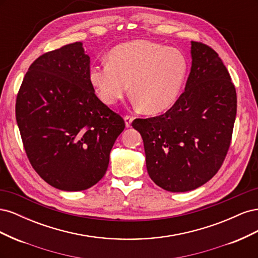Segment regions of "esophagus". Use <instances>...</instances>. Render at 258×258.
<instances>
[{
	"mask_svg": "<svg viewBox=\"0 0 258 258\" xmlns=\"http://www.w3.org/2000/svg\"><path fill=\"white\" fill-rule=\"evenodd\" d=\"M132 121H134V117L130 116V115H126V116H124V122H126V127H127V128L131 127Z\"/></svg>",
	"mask_w": 258,
	"mask_h": 258,
	"instance_id": "34e87169",
	"label": "esophagus"
}]
</instances>
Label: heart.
<instances>
[{
  "mask_svg": "<svg viewBox=\"0 0 258 258\" xmlns=\"http://www.w3.org/2000/svg\"><path fill=\"white\" fill-rule=\"evenodd\" d=\"M187 69V60L178 49L138 40L115 47L108 62L92 64L89 81L105 104L121 100L130 84L139 106L147 113H160L175 103Z\"/></svg>",
  "mask_w": 258,
  "mask_h": 258,
  "instance_id": "1",
  "label": "heart"
}]
</instances>
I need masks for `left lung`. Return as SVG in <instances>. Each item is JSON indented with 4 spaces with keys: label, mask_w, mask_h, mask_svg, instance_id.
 I'll list each match as a JSON object with an SVG mask.
<instances>
[{
    "label": "left lung",
    "mask_w": 258,
    "mask_h": 258,
    "mask_svg": "<svg viewBox=\"0 0 258 258\" xmlns=\"http://www.w3.org/2000/svg\"><path fill=\"white\" fill-rule=\"evenodd\" d=\"M185 90L165 114L137 118L153 182L172 192L196 189L212 178L229 150L237 93L227 69L210 46L191 42Z\"/></svg>",
    "instance_id": "8db88e82"
}]
</instances>
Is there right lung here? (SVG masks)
<instances>
[{
    "instance_id": "1",
    "label": "right lung",
    "mask_w": 258,
    "mask_h": 258,
    "mask_svg": "<svg viewBox=\"0 0 258 258\" xmlns=\"http://www.w3.org/2000/svg\"><path fill=\"white\" fill-rule=\"evenodd\" d=\"M83 43L62 46L30 66L16 99V120L31 166L54 188L80 191L106 172L122 117L89 81Z\"/></svg>"
}]
</instances>
